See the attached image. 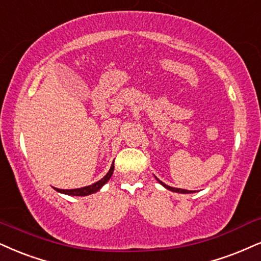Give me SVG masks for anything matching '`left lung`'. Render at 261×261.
Wrapping results in <instances>:
<instances>
[{
	"label": "left lung",
	"instance_id": "8db88e82",
	"mask_svg": "<svg viewBox=\"0 0 261 261\" xmlns=\"http://www.w3.org/2000/svg\"><path fill=\"white\" fill-rule=\"evenodd\" d=\"M157 179V178H156ZM157 181L160 182L161 185L162 186H165V188L167 189V190H169V191H173V192H178V194H192V192L194 191H190V190H184V189H175V188H172V186H168V185H166L165 182L163 181H161V180H159L157 179Z\"/></svg>",
	"mask_w": 261,
	"mask_h": 261
}]
</instances>
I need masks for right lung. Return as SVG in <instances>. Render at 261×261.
<instances>
[{
	"instance_id": "add662e5",
	"label": "right lung",
	"mask_w": 261,
	"mask_h": 261,
	"mask_svg": "<svg viewBox=\"0 0 261 261\" xmlns=\"http://www.w3.org/2000/svg\"><path fill=\"white\" fill-rule=\"evenodd\" d=\"M112 173H114V163L111 165V168L108 172V174H106L104 178H101L100 180H99V181L94 182V184L85 186V188L72 189V190H63V189H57V188H54V190H56V191H58V192H60V194H65V195H69V196H88V195H92V194H94V192L99 191V190H100L102 186H104L106 182L110 180Z\"/></svg>"
}]
</instances>
